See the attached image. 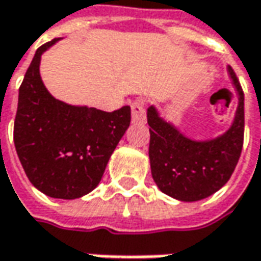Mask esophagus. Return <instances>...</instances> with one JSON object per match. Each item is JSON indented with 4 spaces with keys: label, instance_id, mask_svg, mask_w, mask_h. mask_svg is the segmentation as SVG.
Masks as SVG:
<instances>
[{
    "label": "esophagus",
    "instance_id": "obj_1",
    "mask_svg": "<svg viewBox=\"0 0 261 261\" xmlns=\"http://www.w3.org/2000/svg\"><path fill=\"white\" fill-rule=\"evenodd\" d=\"M132 120L135 123H145L146 122V112H145V100L136 99L130 103Z\"/></svg>",
    "mask_w": 261,
    "mask_h": 261
}]
</instances>
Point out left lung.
<instances>
[{"mask_svg":"<svg viewBox=\"0 0 261 261\" xmlns=\"http://www.w3.org/2000/svg\"><path fill=\"white\" fill-rule=\"evenodd\" d=\"M239 92L232 126L210 142H194L148 109L152 178L164 194L181 201H198L218 191L232 175L244 142V93L236 71L228 66Z\"/></svg>","mask_w":261,"mask_h":261,"instance_id":"8db88e82","label":"left lung"}]
</instances>
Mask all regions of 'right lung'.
<instances>
[{"label": "right lung", "mask_w": 261, "mask_h": 261, "mask_svg": "<svg viewBox=\"0 0 261 261\" xmlns=\"http://www.w3.org/2000/svg\"><path fill=\"white\" fill-rule=\"evenodd\" d=\"M37 48L20 86L14 145L30 182L45 195L74 200L93 191L130 123V108L113 112L76 108L54 99L40 77Z\"/></svg>", "instance_id": "add662e5"}]
</instances>
